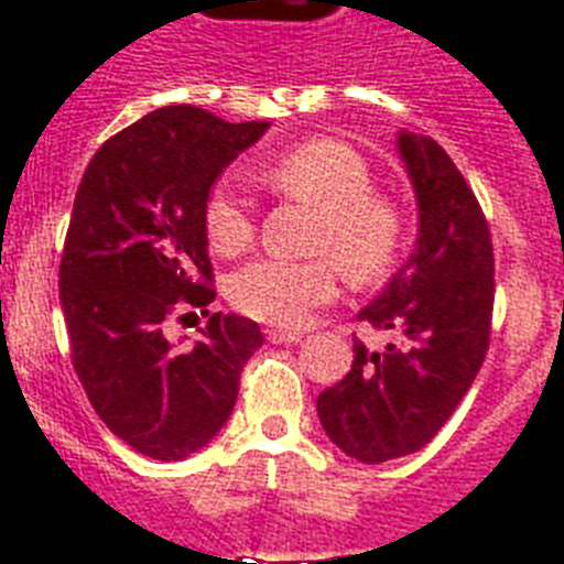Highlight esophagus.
<instances>
[{
  "mask_svg": "<svg viewBox=\"0 0 564 564\" xmlns=\"http://www.w3.org/2000/svg\"><path fill=\"white\" fill-rule=\"evenodd\" d=\"M265 339L272 345H292L301 343L299 330H281V327H272V330H265Z\"/></svg>",
  "mask_w": 564,
  "mask_h": 564,
  "instance_id": "esophagus-1",
  "label": "esophagus"
}]
</instances>
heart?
Wrapping results in <instances>:
<instances>
[{
  "label": "heart",
  "instance_id": "obj_1",
  "mask_svg": "<svg viewBox=\"0 0 564 564\" xmlns=\"http://www.w3.org/2000/svg\"><path fill=\"white\" fill-rule=\"evenodd\" d=\"M260 178L274 193L316 207L310 246L334 251L354 281H371L392 263L401 242V210L389 195L371 189V170L357 149L339 140H307L263 166ZM204 234L213 251L239 254L254 239L246 202L228 184L213 187L204 202ZM336 260L257 257L230 274V304L257 322L299 327L339 286Z\"/></svg>",
  "mask_w": 564,
  "mask_h": 564
}]
</instances>
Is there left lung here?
Returning <instances> with one entry per match:
<instances>
[{"mask_svg":"<svg viewBox=\"0 0 564 564\" xmlns=\"http://www.w3.org/2000/svg\"><path fill=\"white\" fill-rule=\"evenodd\" d=\"M415 202L419 239L360 322L401 345L354 343L351 371L318 394V419L360 463L415 454L445 427L480 371L491 334L495 248L477 195L447 152L424 134L398 137Z\"/></svg>","mask_w":564,"mask_h":564,"instance_id":"1","label":"left lung"}]
</instances>
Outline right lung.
<instances>
[{
	"label": "right lung",
	"mask_w": 564,
	"mask_h": 564,
	"mask_svg": "<svg viewBox=\"0 0 564 564\" xmlns=\"http://www.w3.org/2000/svg\"><path fill=\"white\" fill-rule=\"evenodd\" d=\"M265 128L193 105L158 108L93 154L75 193L57 272L75 375L110 433L161 463L219 433L263 345L257 322L207 310L204 202ZM193 306L212 316L203 343L172 352L162 327Z\"/></svg>",
	"instance_id": "1"
}]
</instances>
